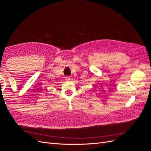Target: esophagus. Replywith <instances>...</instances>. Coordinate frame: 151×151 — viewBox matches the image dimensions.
<instances>
[{
    "instance_id": "esophagus-1",
    "label": "esophagus",
    "mask_w": 151,
    "mask_h": 151,
    "mask_svg": "<svg viewBox=\"0 0 151 151\" xmlns=\"http://www.w3.org/2000/svg\"><path fill=\"white\" fill-rule=\"evenodd\" d=\"M65 80L66 81H69L70 80V77H68V76H67V77H65Z\"/></svg>"
}]
</instances>
